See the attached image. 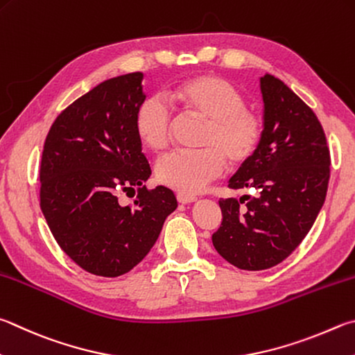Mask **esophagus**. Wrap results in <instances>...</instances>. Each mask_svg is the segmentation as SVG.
<instances>
[{"label": "esophagus", "instance_id": "1", "mask_svg": "<svg viewBox=\"0 0 355 355\" xmlns=\"http://www.w3.org/2000/svg\"><path fill=\"white\" fill-rule=\"evenodd\" d=\"M177 200H178V203H182V205H189V203L197 202V197L189 196V194H182V192H180V194H177Z\"/></svg>", "mask_w": 355, "mask_h": 355}]
</instances>
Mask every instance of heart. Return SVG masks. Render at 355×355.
I'll return each instance as SVG.
<instances>
[{
	"label": "heart",
	"mask_w": 355,
	"mask_h": 355,
	"mask_svg": "<svg viewBox=\"0 0 355 355\" xmlns=\"http://www.w3.org/2000/svg\"><path fill=\"white\" fill-rule=\"evenodd\" d=\"M169 98L186 116L205 121L198 147L202 150L171 153L158 161L159 183L182 194H197L220 175L225 161L239 169L259 149L263 125L261 116L245 105L234 83L214 74L189 77L169 88ZM135 133L152 152L164 150L171 138V114L157 98L141 102L135 113Z\"/></svg>",
	"instance_id": "obj_1"
}]
</instances>
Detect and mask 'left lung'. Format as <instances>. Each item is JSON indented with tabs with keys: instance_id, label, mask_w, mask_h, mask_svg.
<instances>
[{
	"instance_id": "8db88e82",
	"label": "left lung",
	"mask_w": 355,
	"mask_h": 355,
	"mask_svg": "<svg viewBox=\"0 0 355 355\" xmlns=\"http://www.w3.org/2000/svg\"><path fill=\"white\" fill-rule=\"evenodd\" d=\"M261 93L259 149L228 183L253 196L220 200L222 225L212 234L217 253L242 270L273 267L298 247L324 203L331 175L326 137L312 108L272 74L261 77Z\"/></svg>"
}]
</instances>
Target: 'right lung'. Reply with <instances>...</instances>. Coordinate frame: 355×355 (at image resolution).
I'll return each instance as SVG.
<instances>
[{"instance_id": "add662e5", "label": "right lung", "mask_w": 355, "mask_h": 355, "mask_svg": "<svg viewBox=\"0 0 355 355\" xmlns=\"http://www.w3.org/2000/svg\"><path fill=\"white\" fill-rule=\"evenodd\" d=\"M143 73L104 80L65 108L43 146L40 208L54 239L88 273L116 278L138 266L177 209L171 189H147L150 166L135 133ZM139 189L133 207L119 191Z\"/></svg>"}]
</instances>
